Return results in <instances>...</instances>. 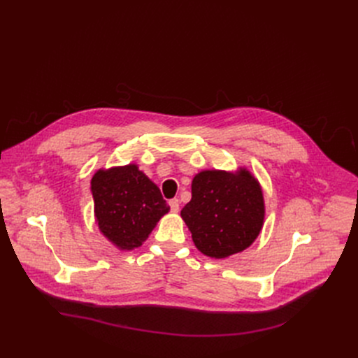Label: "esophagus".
<instances>
[{
	"mask_svg": "<svg viewBox=\"0 0 358 358\" xmlns=\"http://www.w3.org/2000/svg\"><path fill=\"white\" fill-rule=\"evenodd\" d=\"M179 199H176V198H173V199H170L169 201V206H170V211L172 213H178L179 211Z\"/></svg>",
	"mask_w": 358,
	"mask_h": 358,
	"instance_id": "esophagus-1",
	"label": "esophagus"
}]
</instances>
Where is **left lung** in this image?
Listing matches in <instances>:
<instances>
[{
  "label": "left lung",
  "mask_w": 358,
  "mask_h": 358,
  "mask_svg": "<svg viewBox=\"0 0 358 358\" xmlns=\"http://www.w3.org/2000/svg\"><path fill=\"white\" fill-rule=\"evenodd\" d=\"M180 217L199 252L227 258L259 236L265 218L262 188L245 167L237 172L202 170L192 180V198Z\"/></svg>",
  "instance_id": "obj_1"
}]
</instances>
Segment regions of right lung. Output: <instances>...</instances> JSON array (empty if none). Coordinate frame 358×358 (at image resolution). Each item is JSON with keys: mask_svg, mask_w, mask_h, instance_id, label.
<instances>
[{"mask_svg": "<svg viewBox=\"0 0 358 358\" xmlns=\"http://www.w3.org/2000/svg\"><path fill=\"white\" fill-rule=\"evenodd\" d=\"M100 233L121 250L141 246L170 207L137 164L100 169L92 179Z\"/></svg>", "mask_w": 358, "mask_h": 358, "instance_id": "add662e5", "label": "right lung"}]
</instances>
